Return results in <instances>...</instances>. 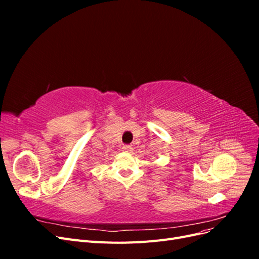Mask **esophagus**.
Listing matches in <instances>:
<instances>
[{
	"label": "esophagus",
	"mask_w": 259,
	"mask_h": 259,
	"mask_svg": "<svg viewBox=\"0 0 259 259\" xmlns=\"http://www.w3.org/2000/svg\"><path fill=\"white\" fill-rule=\"evenodd\" d=\"M122 150H123L124 152H126V153H132L133 150H134V148H133L131 145H124V146L122 147Z\"/></svg>",
	"instance_id": "1"
}]
</instances>
